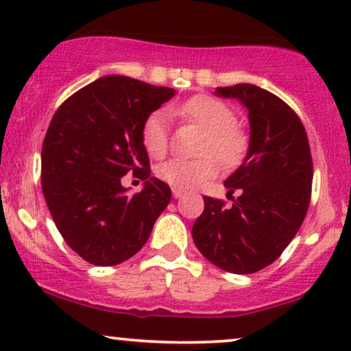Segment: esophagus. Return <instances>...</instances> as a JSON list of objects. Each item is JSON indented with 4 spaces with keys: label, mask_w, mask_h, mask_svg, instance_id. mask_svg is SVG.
<instances>
[{
    "label": "esophagus",
    "mask_w": 351,
    "mask_h": 351,
    "mask_svg": "<svg viewBox=\"0 0 351 351\" xmlns=\"http://www.w3.org/2000/svg\"><path fill=\"white\" fill-rule=\"evenodd\" d=\"M184 193H185V191L182 190V189H177V186H172V196H174L176 199H177V198H182V196H184Z\"/></svg>",
    "instance_id": "34e87169"
}]
</instances>
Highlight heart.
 <instances>
[{
    "instance_id": "heart-1",
    "label": "heart",
    "mask_w": 351,
    "mask_h": 351,
    "mask_svg": "<svg viewBox=\"0 0 351 351\" xmlns=\"http://www.w3.org/2000/svg\"><path fill=\"white\" fill-rule=\"evenodd\" d=\"M172 110L208 131L209 137L204 142L203 155L209 156L199 160L172 158L158 166L156 176L161 180L182 190L196 189L219 174V161L210 155H215L227 166L238 165L246 155L249 145L246 132L237 126V114L222 100L208 94H199L186 100L179 108ZM167 121V112L156 110L142 123V145L153 158L165 156L169 147Z\"/></svg>"
}]
</instances>
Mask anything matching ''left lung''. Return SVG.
<instances>
[{
  "label": "left lung",
  "mask_w": 351,
  "mask_h": 351,
  "mask_svg": "<svg viewBox=\"0 0 351 351\" xmlns=\"http://www.w3.org/2000/svg\"><path fill=\"white\" fill-rule=\"evenodd\" d=\"M220 97L247 108L251 138L246 160L225 180L233 204L204 196L191 228L199 252L225 271L247 275L281 256L304 222L313 180L305 128L285 100L254 84L217 88Z\"/></svg>",
  "instance_id": "left-lung-1"
}]
</instances>
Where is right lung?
Segmentation results:
<instances>
[{
	"label": "right lung",
	"mask_w": 351,
	"mask_h": 351,
	"mask_svg": "<svg viewBox=\"0 0 351 351\" xmlns=\"http://www.w3.org/2000/svg\"><path fill=\"white\" fill-rule=\"evenodd\" d=\"M176 94L121 75L95 80L57 108L41 150V186L65 243L97 267L137 254L171 201V189L150 177L141 129ZM133 171L144 190L125 195L121 177Z\"/></svg>",
	"instance_id": "1"
}]
</instances>
